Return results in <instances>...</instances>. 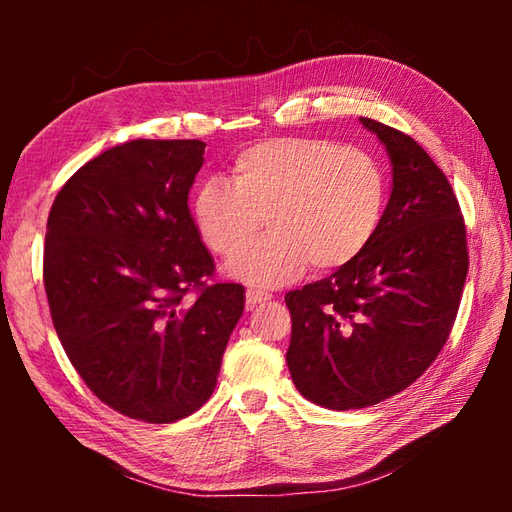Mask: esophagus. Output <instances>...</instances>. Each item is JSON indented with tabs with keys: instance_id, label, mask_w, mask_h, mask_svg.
Masks as SVG:
<instances>
[{
	"instance_id": "34e87169",
	"label": "esophagus",
	"mask_w": 512,
	"mask_h": 512,
	"mask_svg": "<svg viewBox=\"0 0 512 512\" xmlns=\"http://www.w3.org/2000/svg\"><path fill=\"white\" fill-rule=\"evenodd\" d=\"M270 297V292H264V290H255V288H250L248 292H246V308H250L253 310L257 303H264V301H268Z\"/></svg>"
}]
</instances>
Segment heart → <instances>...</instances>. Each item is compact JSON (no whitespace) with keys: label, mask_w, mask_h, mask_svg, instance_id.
<instances>
[{"label":"heart","mask_w":512,"mask_h":512,"mask_svg":"<svg viewBox=\"0 0 512 512\" xmlns=\"http://www.w3.org/2000/svg\"><path fill=\"white\" fill-rule=\"evenodd\" d=\"M387 176L361 147L328 138H266L239 151L231 180L204 178L193 191L191 217L204 246L233 257L261 221L271 233L226 266L253 286H279L303 268L352 264L383 222Z\"/></svg>","instance_id":"heart-1"}]
</instances>
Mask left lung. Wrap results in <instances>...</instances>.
Listing matches in <instances>:
<instances>
[{"label": "left lung", "mask_w": 512, "mask_h": 512, "mask_svg": "<svg viewBox=\"0 0 512 512\" xmlns=\"http://www.w3.org/2000/svg\"><path fill=\"white\" fill-rule=\"evenodd\" d=\"M391 160V195L361 257L292 290V383L321 407L363 409L418 380L447 343L469 273L460 204L416 140L372 118Z\"/></svg>", "instance_id": "obj_1"}]
</instances>
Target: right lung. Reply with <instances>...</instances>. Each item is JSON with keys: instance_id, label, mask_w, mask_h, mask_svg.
I'll list each match as a JSON object with an SVG mask.
<instances>
[{"instance_id": "obj_1", "label": "right lung", "mask_w": 512, "mask_h": 512, "mask_svg": "<svg viewBox=\"0 0 512 512\" xmlns=\"http://www.w3.org/2000/svg\"><path fill=\"white\" fill-rule=\"evenodd\" d=\"M204 147L116 145L63 184L48 215L43 286L63 350L96 398L151 424L211 398L244 312V286L206 284L215 264L187 204Z\"/></svg>"}]
</instances>
